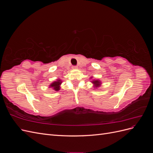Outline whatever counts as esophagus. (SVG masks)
Segmentation results:
<instances>
[{
  "mask_svg": "<svg viewBox=\"0 0 153 153\" xmlns=\"http://www.w3.org/2000/svg\"><path fill=\"white\" fill-rule=\"evenodd\" d=\"M72 68H73V69H77V66H73V67H72Z\"/></svg>",
  "mask_w": 153,
  "mask_h": 153,
  "instance_id": "1",
  "label": "esophagus"
}]
</instances>
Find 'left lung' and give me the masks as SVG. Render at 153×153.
Masks as SVG:
<instances>
[{
  "instance_id": "1",
  "label": "left lung",
  "mask_w": 153,
  "mask_h": 153,
  "mask_svg": "<svg viewBox=\"0 0 153 153\" xmlns=\"http://www.w3.org/2000/svg\"><path fill=\"white\" fill-rule=\"evenodd\" d=\"M92 83L94 84V87H99L101 85V82L100 81L98 80H92Z\"/></svg>"
}]
</instances>
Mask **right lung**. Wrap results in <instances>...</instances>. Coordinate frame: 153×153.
Instances as JSON below:
<instances>
[{
	"mask_svg": "<svg viewBox=\"0 0 153 153\" xmlns=\"http://www.w3.org/2000/svg\"><path fill=\"white\" fill-rule=\"evenodd\" d=\"M61 84L62 82L61 80H57V81L53 82L51 84V85H50V87H52L53 90L58 91L60 90V86H61Z\"/></svg>",
	"mask_w": 153,
	"mask_h": 153,
	"instance_id": "add662e5",
	"label": "right lung"
}]
</instances>
